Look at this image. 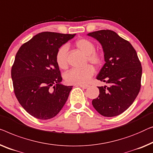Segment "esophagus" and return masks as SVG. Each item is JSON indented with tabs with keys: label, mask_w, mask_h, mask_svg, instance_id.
<instances>
[{
	"label": "esophagus",
	"mask_w": 153,
	"mask_h": 153,
	"mask_svg": "<svg viewBox=\"0 0 153 153\" xmlns=\"http://www.w3.org/2000/svg\"><path fill=\"white\" fill-rule=\"evenodd\" d=\"M79 85L80 86L81 88H83V89H86V88H88L90 87V85Z\"/></svg>",
	"instance_id": "esophagus-1"
}]
</instances>
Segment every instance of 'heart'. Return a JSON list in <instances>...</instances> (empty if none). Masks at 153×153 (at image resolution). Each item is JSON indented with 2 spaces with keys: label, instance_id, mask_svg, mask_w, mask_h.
I'll return each instance as SVG.
<instances>
[{
  "label": "heart",
  "instance_id": "1",
  "mask_svg": "<svg viewBox=\"0 0 153 153\" xmlns=\"http://www.w3.org/2000/svg\"><path fill=\"white\" fill-rule=\"evenodd\" d=\"M75 45L82 52L87 55V63L89 62L93 65L100 66L103 63V55L97 52L96 46L92 41L87 39L77 40ZM68 46L63 45L59 48L55 54V61L58 67L62 70L68 68ZM94 73L92 65H87L83 69H73L64 75L65 81L69 84L74 85H85L91 79Z\"/></svg>",
  "mask_w": 153,
  "mask_h": 153
}]
</instances>
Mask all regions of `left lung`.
Returning <instances> with one entry per match:
<instances>
[{
  "label": "left lung",
  "instance_id": "obj_1",
  "mask_svg": "<svg viewBox=\"0 0 153 153\" xmlns=\"http://www.w3.org/2000/svg\"><path fill=\"white\" fill-rule=\"evenodd\" d=\"M88 35L102 45L105 63L97 79L108 84L98 87L99 95L92 100L93 107L104 117L117 116L132 105L139 94L142 74L141 62L130 42L114 31L102 30Z\"/></svg>",
  "mask_w": 153,
  "mask_h": 153
}]
</instances>
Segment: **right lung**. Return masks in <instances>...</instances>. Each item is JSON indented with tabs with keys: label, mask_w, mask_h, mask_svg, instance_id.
Wrapping results in <instances>:
<instances>
[{
	"label": "right lung",
	"mask_w": 153,
	"mask_h": 153,
	"mask_svg": "<svg viewBox=\"0 0 153 153\" xmlns=\"http://www.w3.org/2000/svg\"><path fill=\"white\" fill-rule=\"evenodd\" d=\"M74 36L41 32L18 50L11 70L14 92L22 107L35 118H53L67 101L72 86L61 84L62 76L55 54Z\"/></svg>",
	"instance_id": "1"
}]
</instances>
